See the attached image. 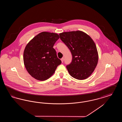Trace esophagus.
Listing matches in <instances>:
<instances>
[{"instance_id": "esophagus-1", "label": "esophagus", "mask_w": 122, "mask_h": 122, "mask_svg": "<svg viewBox=\"0 0 122 122\" xmlns=\"http://www.w3.org/2000/svg\"><path fill=\"white\" fill-rule=\"evenodd\" d=\"M61 61H62V63H63V62H64V58H61Z\"/></svg>"}]
</instances>
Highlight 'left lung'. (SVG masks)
<instances>
[{
    "mask_svg": "<svg viewBox=\"0 0 122 122\" xmlns=\"http://www.w3.org/2000/svg\"><path fill=\"white\" fill-rule=\"evenodd\" d=\"M59 35L72 53V62L66 66L70 75L79 80L86 79L93 73L98 63L95 42L89 35L80 30L64 32Z\"/></svg>",
    "mask_w": 122,
    "mask_h": 122,
    "instance_id": "left-lung-1",
    "label": "left lung"
}]
</instances>
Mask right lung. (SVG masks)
I'll use <instances>...</instances> for the list:
<instances>
[{
	"mask_svg": "<svg viewBox=\"0 0 122 122\" xmlns=\"http://www.w3.org/2000/svg\"><path fill=\"white\" fill-rule=\"evenodd\" d=\"M59 35L42 32L27 44L24 50V63L29 74L36 80L45 81L54 73L61 61L53 48Z\"/></svg>",
	"mask_w": 122,
	"mask_h": 122,
	"instance_id": "right-lung-1",
	"label": "right lung"
}]
</instances>
